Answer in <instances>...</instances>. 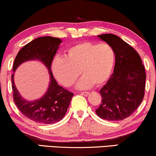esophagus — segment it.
<instances>
[{
    "instance_id": "34e87169",
    "label": "esophagus",
    "mask_w": 156,
    "mask_h": 156,
    "mask_svg": "<svg viewBox=\"0 0 156 156\" xmlns=\"http://www.w3.org/2000/svg\"><path fill=\"white\" fill-rule=\"evenodd\" d=\"M90 94V92H82V93H81L82 95H83V96H88V94Z\"/></svg>"
}]
</instances>
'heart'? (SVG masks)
<instances>
[{"instance_id": "heart-1", "label": "heart", "mask_w": 156, "mask_h": 156, "mask_svg": "<svg viewBox=\"0 0 156 156\" xmlns=\"http://www.w3.org/2000/svg\"><path fill=\"white\" fill-rule=\"evenodd\" d=\"M114 62L115 53L110 45L83 42L69 47L65 58L53 59L51 68L55 78L66 87L76 82L80 71L83 76L77 88L86 89L94 84L101 86L109 79Z\"/></svg>"}]
</instances>
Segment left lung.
<instances>
[{
  "label": "left lung",
  "instance_id": "left-lung-1",
  "mask_svg": "<svg viewBox=\"0 0 156 156\" xmlns=\"http://www.w3.org/2000/svg\"><path fill=\"white\" fill-rule=\"evenodd\" d=\"M115 53L114 72L100 90L102 103L96 109L100 118L119 121L131 115L140 105L145 88V68L138 53L117 35L97 36Z\"/></svg>",
  "mask_w": 156,
  "mask_h": 156
}]
</instances>
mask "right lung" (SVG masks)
<instances>
[{"instance_id":"right-lung-1","label":"right lung","mask_w":156,"mask_h":156,"mask_svg":"<svg viewBox=\"0 0 156 156\" xmlns=\"http://www.w3.org/2000/svg\"><path fill=\"white\" fill-rule=\"evenodd\" d=\"M62 43L60 38L42 37L34 39L19 50L13 66L14 73L23 62L38 60L46 66L50 74V83L42 97L35 101H28L20 95L11 76L13 100L16 105L25 117L41 124H54L66 115L73 94L60 86L53 76L51 66L54 56Z\"/></svg>"}]
</instances>
